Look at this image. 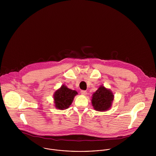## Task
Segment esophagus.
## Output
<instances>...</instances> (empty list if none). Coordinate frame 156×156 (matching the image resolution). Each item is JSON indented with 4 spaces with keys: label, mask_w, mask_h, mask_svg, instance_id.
Here are the masks:
<instances>
[{
    "label": "esophagus",
    "mask_w": 156,
    "mask_h": 156,
    "mask_svg": "<svg viewBox=\"0 0 156 156\" xmlns=\"http://www.w3.org/2000/svg\"><path fill=\"white\" fill-rule=\"evenodd\" d=\"M81 94H83V95H86V94H87V92H86V91L81 90Z\"/></svg>",
    "instance_id": "1"
}]
</instances>
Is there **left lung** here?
Masks as SVG:
<instances>
[{"mask_svg":"<svg viewBox=\"0 0 156 156\" xmlns=\"http://www.w3.org/2000/svg\"><path fill=\"white\" fill-rule=\"evenodd\" d=\"M114 100V95L109 90L101 86L93 94L92 104L97 111H105L110 108Z\"/></svg>","mask_w":156,"mask_h":156,"instance_id":"8db88e82","label":"left lung"}]
</instances>
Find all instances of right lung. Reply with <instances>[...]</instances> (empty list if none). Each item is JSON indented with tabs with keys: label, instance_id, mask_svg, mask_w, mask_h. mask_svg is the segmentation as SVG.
Masks as SVG:
<instances>
[{
	"label": "right lung",
	"instance_id": "obj_1",
	"mask_svg": "<svg viewBox=\"0 0 156 156\" xmlns=\"http://www.w3.org/2000/svg\"><path fill=\"white\" fill-rule=\"evenodd\" d=\"M77 94L76 91L72 90L66 86L62 85L54 95L55 107L60 110L69 108Z\"/></svg>",
	"mask_w": 156,
	"mask_h": 156
}]
</instances>
